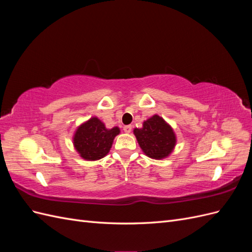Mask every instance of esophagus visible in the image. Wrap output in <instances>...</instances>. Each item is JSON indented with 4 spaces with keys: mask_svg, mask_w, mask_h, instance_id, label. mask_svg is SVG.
<instances>
[{
    "mask_svg": "<svg viewBox=\"0 0 252 252\" xmlns=\"http://www.w3.org/2000/svg\"><path fill=\"white\" fill-rule=\"evenodd\" d=\"M123 130H124V132H126V133H130V132H131V130H132V126H130V125L124 126Z\"/></svg>",
    "mask_w": 252,
    "mask_h": 252,
    "instance_id": "34e87169",
    "label": "esophagus"
}]
</instances>
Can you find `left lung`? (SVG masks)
Segmentation results:
<instances>
[{
    "label": "left lung",
    "mask_w": 252,
    "mask_h": 252,
    "mask_svg": "<svg viewBox=\"0 0 252 252\" xmlns=\"http://www.w3.org/2000/svg\"><path fill=\"white\" fill-rule=\"evenodd\" d=\"M133 134L144 154L154 159L169 157L177 145L172 127L158 114L144 121L142 128H134Z\"/></svg>",
    "instance_id": "obj_1"
}]
</instances>
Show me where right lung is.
I'll list each match as a JSON object with an SVG mask.
<instances>
[{
  "mask_svg": "<svg viewBox=\"0 0 252 252\" xmlns=\"http://www.w3.org/2000/svg\"><path fill=\"white\" fill-rule=\"evenodd\" d=\"M119 133V127L108 129L100 119L93 117L77 128L72 143L82 158L96 161L108 155L113 140Z\"/></svg>",
  "mask_w": 252,
  "mask_h": 252,
  "instance_id": "1",
  "label": "right lung"
}]
</instances>
